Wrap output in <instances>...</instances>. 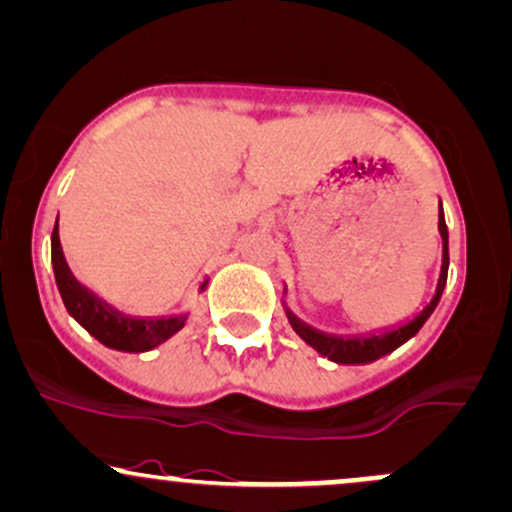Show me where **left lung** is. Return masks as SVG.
Wrapping results in <instances>:
<instances>
[{
  "label": "left lung",
  "mask_w": 512,
  "mask_h": 512,
  "mask_svg": "<svg viewBox=\"0 0 512 512\" xmlns=\"http://www.w3.org/2000/svg\"><path fill=\"white\" fill-rule=\"evenodd\" d=\"M437 230H440V238H442V267H440V279H437V289L435 296H432L428 306L413 316L408 323L396 325V328L384 330V333H369V335H359V338H342V335H328V333H320V330L311 328V325L303 323L301 318H296L294 313L286 308V318H289L291 328L296 330V335L311 345L318 355L328 357L330 362H338V364H367L374 362V359L389 355V352L401 347L403 342L411 340L420 328H423L425 320L430 318V313L435 311V306L440 303L442 289L447 284V267H449V247H447V226H445V213H442V204H440V221H437Z\"/></svg>",
  "instance_id": "8db88e82"
}]
</instances>
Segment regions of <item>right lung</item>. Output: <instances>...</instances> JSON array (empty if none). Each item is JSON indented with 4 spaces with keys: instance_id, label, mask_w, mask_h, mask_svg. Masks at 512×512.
I'll use <instances>...</instances> for the list:
<instances>
[{
    "instance_id": "1",
    "label": "right lung",
    "mask_w": 512,
    "mask_h": 512,
    "mask_svg": "<svg viewBox=\"0 0 512 512\" xmlns=\"http://www.w3.org/2000/svg\"><path fill=\"white\" fill-rule=\"evenodd\" d=\"M50 257H53V272L55 284H58L60 296L72 318L87 330L92 338H97L101 345L111 347L119 352H148L153 347L162 345L170 340L174 333L184 328L187 323V313L179 316H155V318H140L126 316V313L116 311L111 303L99 299L97 294L82 286L75 279V274L67 267L63 255V245H60L58 221H55L53 235H50ZM206 289V282L199 286V291Z\"/></svg>"
}]
</instances>
